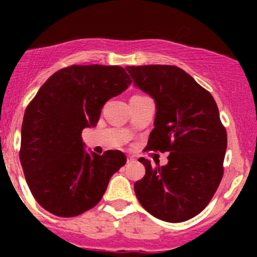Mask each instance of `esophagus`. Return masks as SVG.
I'll list each match as a JSON object with an SVG mask.
<instances>
[{"instance_id": "34e87169", "label": "esophagus", "mask_w": 257, "mask_h": 257, "mask_svg": "<svg viewBox=\"0 0 257 257\" xmlns=\"http://www.w3.org/2000/svg\"><path fill=\"white\" fill-rule=\"evenodd\" d=\"M126 162H128V163H134V162H136V159H134L133 157H128V158H126Z\"/></svg>"}]
</instances>
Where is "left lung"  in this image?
Segmentation results:
<instances>
[{
  "mask_svg": "<svg viewBox=\"0 0 257 257\" xmlns=\"http://www.w3.org/2000/svg\"><path fill=\"white\" fill-rule=\"evenodd\" d=\"M134 85L154 99L157 113L147 150L169 152L168 164L148 159L143 179L134 184L139 203L163 221L181 222L203 211L222 174L227 147L215 99L175 66H128Z\"/></svg>",
  "mask_w": 257,
  "mask_h": 257,
  "instance_id": "obj_1",
  "label": "left lung"
}]
</instances>
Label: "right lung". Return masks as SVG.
Wrapping results in <instances>:
<instances>
[{
  "label": "right lung",
  "mask_w": 257,
  "mask_h": 257,
  "mask_svg": "<svg viewBox=\"0 0 257 257\" xmlns=\"http://www.w3.org/2000/svg\"><path fill=\"white\" fill-rule=\"evenodd\" d=\"M132 80L118 66H71L46 80L26 108L20 159L36 201L72 217L94 208L110 178L126 163L120 150L85 152L82 131L97 125L107 100Z\"/></svg>",
  "instance_id": "add662e5"
}]
</instances>
